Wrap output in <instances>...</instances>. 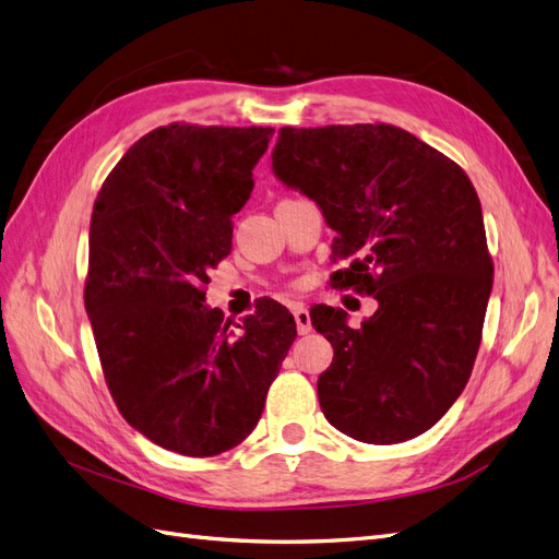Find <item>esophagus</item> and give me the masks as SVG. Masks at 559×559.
I'll list each match as a JSON object with an SVG mask.
<instances>
[{
  "label": "esophagus",
  "mask_w": 559,
  "mask_h": 559,
  "mask_svg": "<svg viewBox=\"0 0 559 559\" xmlns=\"http://www.w3.org/2000/svg\"><path fill=\"white\" fill-rule=\"evenodd\" d=\"M292 312H294V319H296V329L300 335H308L312 331V321H310V312L308 308L302 306V302H294L292 306Z\"/></svg>",
  "instance_id": "34e87169"
}]
</instances>
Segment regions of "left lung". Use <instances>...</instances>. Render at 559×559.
Segmentation results:
<instances>
[{"mask_svg": "<svg viewBox=\"0 0 559 559\" xmlns=\"http://www.w3.org/2000/svg\"><path fill=\"white\" fill-rule=\"evenodd\" d=\"M273 173L335 230V286L373 294L352 329L321 306L314 329L333 345L319 376L321 413L354 441H411L460 399L476 361L489 294L480 200L460 165L384 123L282 128Z\"/></svg>", "mask_w": 559, "mask_h": 559, "instance_id": "8db88e82", "label": "left lung"}]
</instances>
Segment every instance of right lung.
Returning <instances> with one entry per match:
<instances>
[{"instance_id":"obj_1","label":"right lung","mask_w":559,"mask_h":559,"mask_svg":"<svg viewBox=\"0 0 559 559\" xmlns=\"http://www.w3.org/2000/svg\"><path fill=\"white\" fill-rule=\"evenodd\" d=\"M273 128L165 126L109 173L91 218L86 312L128 425L186 456L222 454L257 427L296 321L265 300L233 333L205 306L233 216Z\"/></svg>"}]
</instances>
